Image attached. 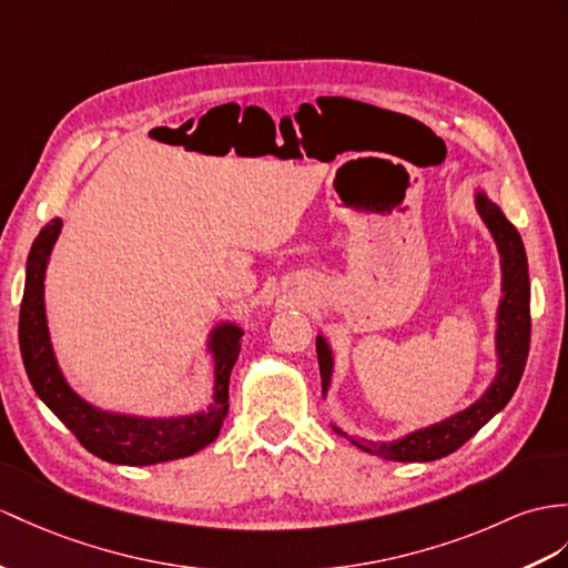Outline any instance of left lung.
<instances>
[{
	"instance_id": "8db88e82",
	"label": "left lung",
	"mask_w": 568,
	"mask_h": 568,
	"mask_svg": "<svg viewBox=\"0 0 568 568\" xmlns=\"http://www.w3.org/2000/svg\"><path fill=\"white\" fill-rule=\"evenodd\" d=\"M473 200L479 219L484 221V226L489 229L496 243L501 265V298L494 317V381L484 388V393L475 403H469L465 409L455 412L440 422L414 428V432L390 440L356 438L349 436L347 432H342L337 424H332V428L347 438L352 446L364 453L378 455L383 460L428 463L446 458V455L458 450L465 440L473 438L484 424L508 405V399L514 397L523 378L525 362H528L530 352V274L528 257H525V245L516 226L506 219L501 206L489 197L487 190L475 187ZM315 352L317 366H321L325 397L327 390L332 388V376H335V349H332V344L327 342L323 332H317L315 337Z\"/></svg>"
}]
</instances>
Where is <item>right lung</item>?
<instances>
[{
  "instance_id": "1",
  "label": "right lung",
  "mask_w": 568,
  "mask_h": 568,
  "mask_svg": "<svg viewBox=\"0 0 568 568\" xmlns=\"http://www.w3.org/2000/svg\"><path fill=\"white\" fill-rule=\"evenodd\" d=\"M62 219L38 233L26 260V286L19 315V344L36 395L79 444L113 465H156L187 458L219 436L229 412V378L241 352L243 327L219 321L206 332L204 354L212 356V403L187 414H132L103 409L81 397L67 381L52 347L45 311V274Z\"/></svg>"
}]
</instances>
